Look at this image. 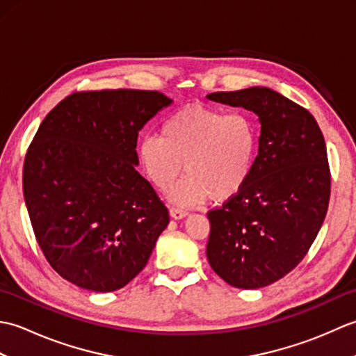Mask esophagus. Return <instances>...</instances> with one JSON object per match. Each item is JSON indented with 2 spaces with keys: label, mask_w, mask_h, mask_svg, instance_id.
Here are the masks:
<instances>
[{
  "label": "esophagus",
  "mask_w": 356,
  "mask_h": 356,
  "mask_svg": "<svg viewBox=\"0 0 356 356\" xmlns=\"http://www.w3.org/2000/svg\"><path fill=\"white\" fill-rule=\"evenodd\" d=\"M170 216L172 217V218H184V217H186L188 216V211L186 209H182V208H177V207H171L170 208Z\"/></svg>",
  "instance_id": "obj_1"
}]
</instances>
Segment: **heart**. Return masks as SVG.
Listing matches in <instances>:
<instances>
[{
	"label": "heart",
	"instance_id": "heart-1",
	"mask_svg": "<svg viewBox=\"0 0 356 356\" xmlns=\"http://www.w3.org/2000/svg\"><path fill=\"white\" fill-rule=\"evenodd\" d=\"M257 128L245 113H228L191 104L163 120L161 134L142 138L138 156L143 171L157 188H168L185 170L186 176L171 190V200L193 205L208 195L225 202L238 194L252 172Z\"/></svg>",
	"mask_w": 356,
	"mask_h": 356
}]
</instances>
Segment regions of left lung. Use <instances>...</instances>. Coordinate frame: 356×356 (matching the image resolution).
Returning <instances> with one entry per match:
<instances>
[{
  "label": "left lung",
  "instance_id": "obj_1",
  "mask_svg": "<svg viewBox=\"0 0 356 356\" xmlns=\"http://www.w3.org/2000/svg\"><path fill=\"white\" fill-rule=\"evenodd\" d=\"M208 99L260 119L252 172L238 194L208 211L211 268L238 289L269 286L297 268L316 238L330 199L326 143L315 118L266 87Z\"/></svg>",
  "mask_w": 356,
  "mask_h": 356
}]
</instances>
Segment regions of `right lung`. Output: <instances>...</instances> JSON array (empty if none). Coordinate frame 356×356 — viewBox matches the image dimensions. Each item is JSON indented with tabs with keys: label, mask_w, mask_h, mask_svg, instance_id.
Listing matches in <instances>:
<instances>
[{
	"label": "right lung",
	"mask_w": 356,
	"mask_h": 356,
	"mask_svg": "<svg viewBox=\"0 0 356 356\" xmlns=\"http://www.w3.org/2000/svg\"><path fill=\"white\" fill-rule=\"evenodd\" d=\"M171 102L153 90L78 92L38 128L22 190L38 245L67 282L111 292L145 268L170 214L136 171V145Z\"/></svg>",
	"instance_id": "add662e5"
}]
</instances>
